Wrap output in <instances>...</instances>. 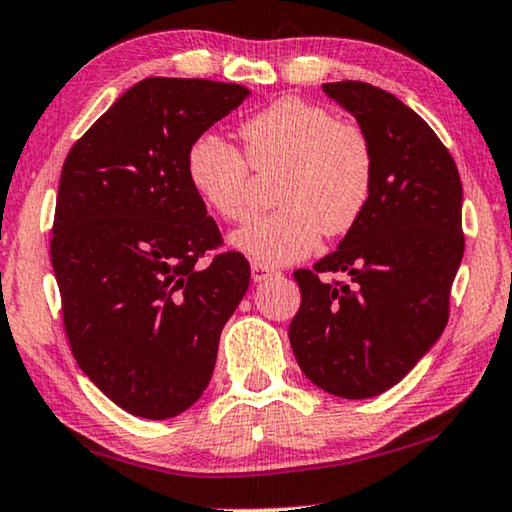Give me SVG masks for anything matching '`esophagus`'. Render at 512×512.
I'll return each instance as SVG.
<instances>
[{
    "instance_id": "1",
    "label": "esophagus",
    "mask_w": 512,
    "mask_h": 512,
    "mask_svg": "<svg viewBox=\"0 0 512 512\" xmlns=\"http://www.w3.org/2000/svg\"><path fill=\"white\" fill-rule=\"evenodd\" d=\"M250 269H253V280L255 282H264V280L273 278V275H280L275 269H269V266L257 264V262H253V266H250Z\"/></svg>"
}]
</instances>
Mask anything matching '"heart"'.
<instances>
[{
    "label": "heart",
    "instance_id": "b5f03b06",
    "mask_svg": "<svg viewBox=\"0 0 512 512\" xmlns=\"http://www.w3.org/2000/svg\"><path fill=\"white\" fill-rule=\"evenodd\" d=\"M243 154L221 136L202 134L186 152V177L202 205L225 221L250 212V169L280 170L278 212L253 218L232 246L264 266L289 264L321 239L360 221L373 191V148L358 125L300 97H282L241 125Z\"/></svg>",
    "mask_w": 512,
    "mask_h": 512
}]
</instances>
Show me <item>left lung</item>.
<instances>
[{
  "label": "left lung",
  "mask_w": 512,
  "mask_h": 512,
  "mask_svg": "<svg viewBox=\"0 0 512 512\" xmlns=\"http://www.w3.org/2000/svg\"><path fill=\"white\" fill-rule=\"evenodd\" d=\"M323 91L353 113L373 148V191L335 253L300 269V310L289 326L298 367L342 399L394 387L431 351L449 321V296L465 253L456 161L426 120L364 81ZM346 272L352 285L326 283Z\"/></svg>",
  "instance_id": "1"
}]
</instances>
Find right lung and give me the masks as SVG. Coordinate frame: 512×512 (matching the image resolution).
Returning <instances> with one entry per match:
<instances>
[{"instance_id":"1","label":"right lung","mask_w":512,"mask_h":512,"mask_svg":"<svg viewBox=\"0 0 512 512\" xmlns=\"http://www.w3.org/2000/svg\"><path fill=\"white\" fill-rule=\"evenodd\" d=\"M250 95L212 79L148 77L63 161L52 266L79 369L143 419L177 417L214 373L218 339L250 285L241 253L186 177L189 145Z\"/></svg>"}]
</instances>
